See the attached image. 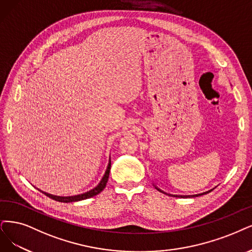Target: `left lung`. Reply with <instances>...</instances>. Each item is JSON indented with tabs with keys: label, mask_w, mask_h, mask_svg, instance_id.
<instances>
[{
	"label": "left lung",
	"mask_w": 252,
	"mask_h": 252,
	"mask_svg": "<svg viewBox=\"0 0 252 252\" xmlns=\"http://www.w3.org/2000/svg\"><path fill=\"white\" fill-rule=\"evenodd\" d=\"M158 189V188H157ZM158 190H159V191H161L160 189H158ZM161 192H163V191H161ZM210 192V191H209ZM209 192H207V193H209ZM164 193V192H163ZM207 193H204V194H207ZM200 195H203V194H200ZM196 196H198V195H194V196L193 197H196ZM176 197V196H175ZM181 197H187V196H181Z\"/></svg>",
	"instance_id": "1"
}]
</instances>
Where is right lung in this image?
<instances>
[{"label":"right lung","instance_id":"1","mask_svg":"<svg viewBox=\"0 0 252 252\" xmlns=\"http://www.w3.org/2000/svg\"><path fill=\"white\" fill-rule=\"evenodd\" d=\"M110 169H111V162L109 163L108 165V168L106 170V173L104 175V178H102V180L100 181V183L96 186V187L94 189L90 190L89 192H86L84 194H80V195H76V196H67V197H62V196H56V195H52V194H49V193H45V192H42L43 194H45L46 196H49L50 198L56 200V201H60V202H72V201H79V200H83V199H87V198H90L92 196H95V195H97L98 193H100L102 190L105 189L106 185H107V182H108V179H109V173H110Z\"/></svg>","mask_w":252,"mask_h":252}]
</instances>
